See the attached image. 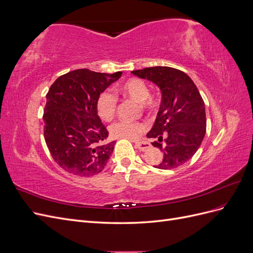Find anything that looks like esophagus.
Returning <instances> with one entry per match:
<instances>
[{
  "label": "esophagus",
  "mask_w": 253,
  "mask_h": 253,
  "mask_svg": "<svg viewBox=\"0 0 253 253\" xmlns=\"http://www.w3.org/2000/svg\"><path fill=\"white\" fill-rule=\"evenodd\" d=\"M135 144H136V148L139 151H147L148 149L151 148V144L147 141H137L135 142Z\"/></svg>",
  "instance_id": "1"
}]
</instances>
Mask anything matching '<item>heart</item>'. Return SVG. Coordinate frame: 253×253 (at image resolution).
<instances>
[{
  "label": "heart",
  "instance_id": "b5f03b06",
  "mask_svg": "<svg viewBox=\"0 0 253 253\" xmlns=\"http://www.w3.org/2000/svg\"><path fill=\"white\" fill-rule=\"evenodd\" d=\"M120 90L139 102H144L150 110L156 108V101L149 97L150 90L144 81L138 78H131L121 84ZM117 109V98L110 90H104L97 99V112L103 120H111ZM147 126L143 122L127 120L115 121L109 127L110 133L116 138L136 139L145 131Z\"/></svg>",
  "mask_w": 253,
  "mask_h": 253
}]
</instances>
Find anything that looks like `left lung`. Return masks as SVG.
Wrapping results in <instances>:
<instances>
[{"mask_svg":"<svg viewBox=\"0 0 253 253\" xmlns=\"http://www.w3.org/2000/svg\"><path fill=\"white\" fill-rule=\"evenodd\" d=\"M149 80L162 93V102L148 138L163 152L162 170L177 168L192 158L206 134V110L203 98L187 74L173 67L155 66L131 72Z\"/></svg>","mask_w":253,"mask_h":253,"instance_id":"8db88e82","label":"left lung"}]
</instances>
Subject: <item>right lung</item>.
Segmentation results:
<instances>
[{"label":"right lung","mask_w":253,"mask_h":253,"mask_svg":"<svg viewBox=\"0 0 253 253\" xmlns=\"http://www.w3.org/2000/svg\"><path fill=\"white\" fill-rule=\"evenodd\" d=\"M86 68L67 73L52 83L44 109V137L55 162L68 173H100L115 142H105L109 132L97 114V99L121 77Z\"/></svg>","instance_id":"right-lung-1"}]
</instances>
